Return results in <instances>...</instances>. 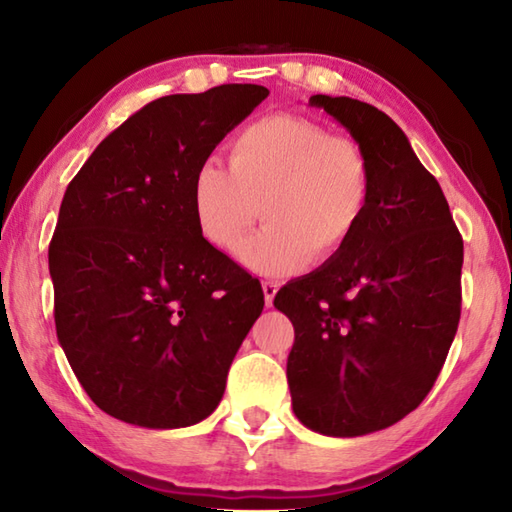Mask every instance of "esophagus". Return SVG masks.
<instances>
[{
  "instance_id": "obj_1",
  "label": "esophagus",
  "mask_w": 512,
  "mask_h": 512,
  "mask_svg": "<svg viewBox=\"0 0 512 512\" xmlns=\"http://www.w3.org/2000/svg\"><path fill=\"white\" fill-rule=\"evenodd\" d=\"M262 288H264V299H266V306H273V299H275V295H277L279 286H277L275 282H264V284H262Z\"/></svg>"
}]
</instances>
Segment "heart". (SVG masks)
<instances>
[{"mask_svg": "<svg viewBox=\"0 0 512 512\" xmlns=\"http://www.w3.org/2000/svg\"><path fill=\"white\" fill-rule=\"evenodd\" d=\"M217 159L197 166L190 184L197 230L235 253L259 219L266 228L242 248L259 275H288L326 264L350 244L373 195L364 146L299 115H270L244 128Z\"/></svg>", "mask_w": 512, "mask_h": 512, "instance_id": "heart-1", "label": "heart"}]
</instances>
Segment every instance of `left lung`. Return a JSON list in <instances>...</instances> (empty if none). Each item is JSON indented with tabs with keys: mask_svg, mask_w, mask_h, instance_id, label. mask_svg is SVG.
<instances>
[{
	"mask_svg": "<svg viewBox=\"0 0 512 512\" xmlns=\"http://www.w3.org/2000/svg\"><path fill=\"white\" fill-rule=\"evenodd\" d=\"M364 146L373 195L350 244L286 284V377L299 422L330 437L393 426L430 393L462 315L464 242L437 179L382 110L313 95Z\"/></svg>",
	"mask_w": 512,
	"mask_h": 512,
	"instance_id": "1",
	"label": "left lung"
}]
</instances>
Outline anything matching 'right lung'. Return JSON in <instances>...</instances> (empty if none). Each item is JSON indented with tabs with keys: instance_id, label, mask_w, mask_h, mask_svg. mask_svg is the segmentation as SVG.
<instances>
[{
	"instance_id": "add662e5",
	"label": "right lung",
	"mask_w": 512,
	"mask_h": 512,
	"mask_svg": "<svg viewBox=\"0 0 512 512\" xmlns=\"http://www.w3.org/2000/svg\"><path fill=\"white\" fill-rule=\"evenodd\" d=\"M268 97L168 95L115 128L68 184L48 268L55 328L88 397L126 424L184 428L222 402L264 290L197 230V166Z\"/></svg>"
}]
</instances>
